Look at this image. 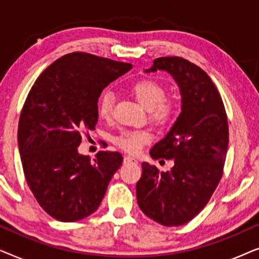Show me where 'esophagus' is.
Returning <instances> with one entry per match:
<instances>
[{
	"label": "esophagus",
	"mask_w": 259,
	"mask_h": 259,
	"mask_svg": "<svg viewBox=\"0 0 259 259\" xmlns=\"http://www.w3.org/2000/svg\"><path fill=\"white\" fill-rule=\"evenodd\" d=\"M137 162L138 161L136 160V159L132 157H128V155L123 158V164H137Z\"/></svg>",
	"instance_id": "esophagus-1"
}]
</instances>
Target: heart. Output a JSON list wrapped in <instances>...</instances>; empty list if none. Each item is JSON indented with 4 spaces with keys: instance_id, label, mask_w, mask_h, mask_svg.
Returning <instances> with one entry per match:
<instances>
[{
    "instance_id": "heart-1",
    "label": "heart",
    "mask_w": 259,
    "mask_h": 259,
    "mask_svg": "<svg viewBox=\"0 0 259 259\" xmlns=\"http://www.w3.org/2000/svg\"><path fill=\"white\" fill-rule=\"evenodd\" d=\"M131 92L140 105L148 109L150 119L158 126H168L175 122L179 113V106L175 99L166 98V88L158 81L143 79L132 84ZM114 111V94L105 91L98 100V114L101 119L109 120ZM152 140L148 131H125L114 139V144L122 151L137 154Z\"/></svg>"
}]
</instances>
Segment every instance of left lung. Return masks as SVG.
<instances>
[{
  "mask_svg": "<svg viewBox=\"0 0 259 259\" xmlns=\"http://www.w3.org/2000/svg\"><path fill=\"white\" fill-rule=\"evenodd\" d=\"M166 70L182 93V113L164 139L150 151L155 159H172L171 171L143 162L137 183L140 210L165 226L186 224L210 200L224 171L229 125L222 97L200 67L179 56L153 61L146 72Z\"/></svg>",
  "mask_w": 259,
  "mask_h": 259,
  "instance_id": "obj_1",
  "label": "left lung"
}]
</instances>
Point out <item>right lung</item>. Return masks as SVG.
<instances>
[{
	"mask_svg": "<svg viewBox=\"0 0 259 259\" xmlns=\"http://www.w3.org/2000/svg\"><path fill=\"white\" fill-rule=\"evenodd\" d=\"M130 69L131 63L74 52L47 67L27 95L17 131L21 162L35 199L56 221L97 211L122 164L119 152L100 151L91 160L77 147L95 128L102 90Z\"/></svg>",
	"mask_w": 259,
	"mask_h": 259,
	"instance_id": "1",
	"label": "right lung"
}]
</instances>
